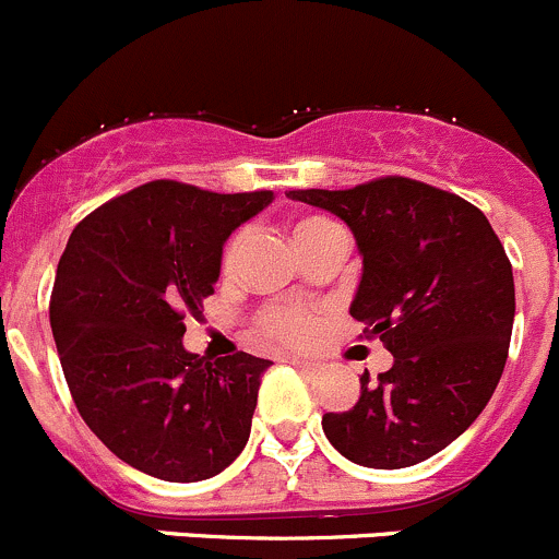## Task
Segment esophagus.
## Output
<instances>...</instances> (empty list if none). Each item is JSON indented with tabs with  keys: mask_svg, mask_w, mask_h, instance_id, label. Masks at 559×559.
Instances as JSON below:
<instances>
[{
	"mask_svg": "<svg viewBox=\"0 0 559 559\" xmlns=\"http://www.w3.org/2000/svg\"><path fill=\"white\" fill-rule=\"evenodd\" d=\"M286 361H289V364H295V367L299 369V372H305V374H313V372H319V364H316V361H310V358L286 356Z\"/></svg>",
	"mask_w": 559,
	"mask_h": 559,
	"instance_id": "obj_1",
	"label": "esophagus"
}]
</instances>
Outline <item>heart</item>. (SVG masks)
<instances>
[{
	"label": "heart",
	"instance_id": "b5f03b06",
	"mask_svg": "<svg viewBox=\"0 0 559 559\" xmlns=\"http://www.w3.org/2000/svg\"><path fill=\"white\" fill-rule=\"evenodd\" d=\"M332 225L334 222L324 219V216H305V219H299L295 225V240L305 238V235L326 230V227ZM240 246H243V235L235 233L233 238L227 240L225 251H222V267H233L240 254ZM257 329H260L264 337H273L278 340V343H308L310 334H313L316 329V313L308 308H297V305H267V308L260 310V316H257Z\"/></svg>",
	"mask_w": 559,
	"mask_h": 559
}]
</instances>
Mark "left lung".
Masks as SVG:
<instances>
[{"mask_svg":"<svg viewBox=\"0 0 559 559\" xmlns=\"http://www.w3.org/2000/svg\"><path fill=\"white\" fill-rule=\"evenodd\" d=\"M337 214L364 270L350 316L393 367L361 374L348 413L321 418L334 450L369 468H407L455 442L490 402L514 324L512 262L477 205L407 176L350 190H289Z\"/></svg>","mask_w":559,"mask_h":559,"instance_id":"1","label":"left lung"}]
</instances>
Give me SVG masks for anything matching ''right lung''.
Here are the masks:
<instances>
[{"label": "right lung", "instance_id": "add662e5", "mask_svg": "<svg viewBox=\"0 0 559 559\" xmlns=\"http://www.w3.org/2000/svg\"><path fill=\"white\" fill-rule=\"evenodd\" d=\"M273 201L157 179L98 205L56 270L50 326L82 420L120 461L201 481L249 442L264 369L251 354L185 350L187 316L214 295L222 246Z\"/></svg>", "mask_w": 559, "mask_h": 559}]
</instances>
